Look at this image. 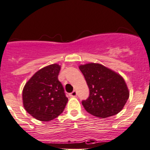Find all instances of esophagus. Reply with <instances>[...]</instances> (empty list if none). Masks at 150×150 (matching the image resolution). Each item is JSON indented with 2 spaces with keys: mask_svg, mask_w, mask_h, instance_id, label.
Wrapping results in <instances>:
<instances>
[{
  "mask_svg": "<svg viewBox=\"0 0 150 150\" xmlns=\"http://www.w3.org/2000/svg\"><path fill=\"white\" fill-rule=\"evenodd\" d=\"M77 96V93H76V91H74L73 92H71V94H70V97H75Z\"/></svg>",
  "mask_w": 150,
  "mask_h": 150,
  "instance_id": "esophagus-1",
  "label": "esophagus"
}]
</instances>
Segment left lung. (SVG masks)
<instances>
[{"mask_svg":"<svg viewBox=\"0 0 150 150\" xmlns=\"http://www.w3.org/2000/svg\"><path fill=\"white\" fill-rule=\"evenodd\" d=\"M79 68L90 91L88 98L82 101L85 109L100 118L119 113L129 97L123 78L98 63H88Z\"/></svg>","mask_w":150,"mask_h":150,"instance_id":"8db88e82","label":"left lung"}]
</instances>
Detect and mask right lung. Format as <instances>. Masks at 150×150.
Listing matches in <instances>:
<instances>
[{
    "label": "right lung",
    "mask_w": 150,
    "mask_h": 150,
    "mask_svg": "<svg viewBox=\"0 0 150 150\" xmlns=\"http://www.w3.org/2000/svg\"><path fill=\"white\" fill-rule=\"evenodd\" d=\"M58 64H53L37 71L24 86L22 98L24 107L34 118L50 121L61 115L68 99L59 81Z\"/></svg>",
    "instance_id": "1"
}]
</instances>
